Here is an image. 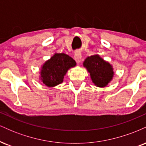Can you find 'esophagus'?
<instances>
[{
    "label": "esophagus",
    "mask_w": 146,
    "mask_h": 146,
    "mask_svg": "<svg viewBox=\"0 0 146 146\" xmlns=\"http://www.w3.org/2000/svg\"><path fill=\"white\" fill-rule=\"evenodd\" d=\"M74 59L78 63H80L82 60V54L80 51H76L74 55Z\"/></svg>",
    "instance_id": "esophagus-1"
}]
</instances>
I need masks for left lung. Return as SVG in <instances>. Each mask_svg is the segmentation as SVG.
Instances as JSON below:
<instances>
[{
    "label": "left lung",
    "instance_id": "obj_1",
    "mask_svg": "<svg viewBox=\"0 0 146 146\" xmlns=\"http://www.w3.org/2000/svg\"><path fill=\"white\" fill-rule=\"evenodd\" d=\"M83 64L90 73V78L97 86L105 87L113 79V67L99 55L88 57Z\"/></svg>",
    "mask_w": 146,
    "mask_h": 146
}]
</instances>
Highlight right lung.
<instances>
[{"instance_id":"add662e5","label":"right lung","mask_w":146,"mask_h":146,"mask_svg":"<svg viewBox=\"0 0 146 146\" xmlns=\"http://www.w3.org/2000/svg\"><path fill=\"white\" fill-rule=\"evenodd\" d=\"M76 62L65 53H55L42 67L40 79L48 87H53L63 82L64 76L70 68L74 67Z\"/></svg>"}]
</instances>
